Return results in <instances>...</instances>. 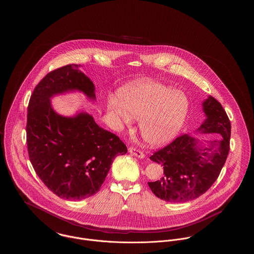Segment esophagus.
I'll use <instances>...</instances> for the list:
<instances>
[{
  "instance_id": "34e87169",
  "label": "esophagus",
  "mask_w": 254,
  "mask_h": 254,
  "mask_svg": "<svg viewBox=\"0 0 254 254\" xmlns=\"http://www.w3.org/2000/svg\"><path fill=\"white\" fill-rule=\"evenodd\" d=\"M128 152H129L130 154H132L133 156H136V157L140 158V159H144V158H145L144 152H142L141 150L137 149L136 147L130 146V147L128 148Z\"/></svg>"
}]
</instances>
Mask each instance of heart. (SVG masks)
I'll use <instances>...</instances> for the list:
<instances>
[{
    "instance_id": "obj_1",
    "label": "heart",
    "mask_w": 254,
    "mask_h": 254,
    "mask_svg": "<svg viewBox=\"0 0 254 254\" xmlns=\"http://www.w3.org/2000/svg\"><path fill=\"white\" fill-rule=\"evenodd\" d=\"M120 100L110 97L108 111L118 127L140 120L139 129L145 141L165 145L177 134L187 119L190 99L185 92L152 81L135 82L119 91Z\"/></svg>"
}]
</instances>
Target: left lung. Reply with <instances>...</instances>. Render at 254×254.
Instances as JSON below:
<instances>
[{"instance_id": "8db88e82", "label": "left lung", "mask_w": 254, "mask_h": 254, "mask_svg": "<svg viewBox=\"0 0 254 254\" xmlns=\"http://www.w3.org/2000/svg\"><path fill=\"white\" fill-rule=\"evenodd\" d=\"M205 120L197 132L221 135V140L200 142L183 134L153 153L150 160L164 166V176L148 182L151 191L169 203H184L201 196L217 180L230 151V119L212 96L202 104Z\"/></svg>"}]
</instances>
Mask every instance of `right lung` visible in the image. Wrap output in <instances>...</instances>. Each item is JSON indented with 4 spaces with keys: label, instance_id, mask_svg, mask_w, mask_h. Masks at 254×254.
I'll list each match as a JSON object with an SVG mask.
<instances>
[{
    "label": "right lung",
    "instance_id": "obj_1",
    "mask_svg": "<svg viewBox=\"0 0 254 254\" xmlns=\"http://www.w3.org/2000/svg\"><path fill=\"white\" fill-rule=\"evenodd\" d=\"M79 66L67 64L43 78L30 97L26 123L28 155L37 175L53 193L71 201L97 193L114 158L127 152L119 137L100 127L87 112L67 117L52 108V97L73 91L95 101L94 84Z\"/></svg>",
    "mask_w": 254,
    "mask_h": 254
}]
</instances>
